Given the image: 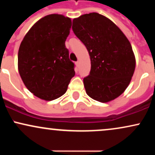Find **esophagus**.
Segmentation results:
<instances>
[{
  "instance_id": "34e87169",
  "label": "esophagus",
  "mask_w": 155,
  "mask_h": 155,
  "mask_svg": "<svg viewBox=\"0 0 155 155\" xmlns=\"http://www.w3.org/2000/svg\"><path fill=\"white\" fill-rule=\"evenodd\" d=\"M76 66L79 67V61L76 62Z\"/></svg>"
}]
</instances>
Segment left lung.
Segmentation results:
<instances>
[{"label":"left lung","instance_id":"obj_1","mask_svg":"<svg viewBox=\"0 0 155 155\" xmlns=\"http://www.w3.org/2000/svg\"><path fill=\"white\" fill-rule=\"evenodd\" d=\"M72 30L91 60L90 74L83 79L87 94L102 103L117 98L129 85L136 67L128 39L112 21L95 12L74 19Z\"/></svg>","mask_w":155,"mask_h":155}]
</instances>
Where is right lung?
<instances>
[{
	"label": "right lung",
	"mask_w": 155,
	"mask_h": 155,
	"mask_svg": "<svg viewBox=\"0 0 155 155\" xmlns=\"http://www.w3.org/2000/svg\"><path fill=\"white\" fill-rule=\"evenodd\" d=\"M71 20L49 15L37 22L23 38L18 51V70L26 87L45 101L58 98L67 91L75 75L65 40Z\"/></svg>",
	"instance_id": "add662e5"
}]
</instances>
